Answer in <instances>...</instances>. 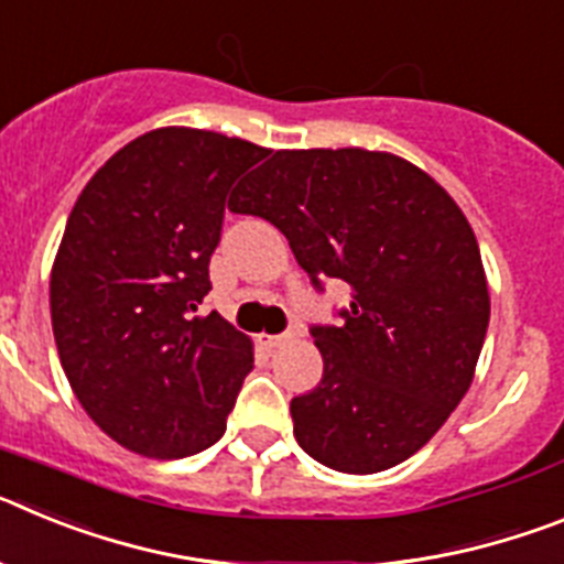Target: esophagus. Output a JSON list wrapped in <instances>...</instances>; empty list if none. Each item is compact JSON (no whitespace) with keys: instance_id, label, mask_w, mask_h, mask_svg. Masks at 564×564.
Listing matches in <instances>:
<instances>
[{"instance_id":"esophagus-1","label":"esophagus","mask_w":564,"mask_h":564,"mask_svg":"<svg viewBox=\"0 0 564 564\" xmlns=\"http://www.w3.org/2000/svg\"><path fill=\"white\" fill-rule=\"evenodd\" d=\"M288 338H291L288 333H276V336H268V333H262V336H259V344H262V347H268V350H273V347H282Z\"/></svg>"}]
</instances>
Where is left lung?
<instances>
[{"instance_id":"1","label":"left lung","mask_w":564,"mask_h":564,"mask_svg":"<svg viewBox=\"0 0 564 564\" xmlns=\"http://www.w3.org/2000/svg\"><path fill=\"white\" fill-rule=\"evenodd\" d=\"M228 208L285 234L316 291H352L338 327H311L325 372L291 401L299 446L347 475L415 455L471 387L491 313L457 203L390 152L285 149Z\"/></svg>"}]
</instances>
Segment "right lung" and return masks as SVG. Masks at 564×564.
<instances>
[{"mask_svg":"<svg viewBox=\"0 0 564 564\" xmlns=\"http://www.w3.org/2000/svg\"><path fill=\"white\" fill-rule=\"evenodd\" d=\"M268 149L166 127L115 152L78 194L50 273L64 376L87 415L127 449L197 455L226 432L253 370L248 336L212 291L226 197Z\"/></svg>","mask_w":564,"mask_h":564,"instance_id":"add662e5","label":"right lung"}]
</instances>
